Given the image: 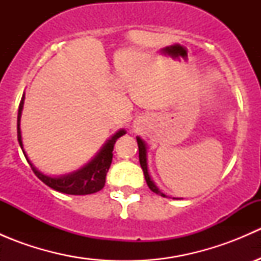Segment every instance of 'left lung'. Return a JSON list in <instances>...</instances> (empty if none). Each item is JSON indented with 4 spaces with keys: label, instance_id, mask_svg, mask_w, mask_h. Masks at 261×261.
I'll list each match as a JSON object with an SVG mask.
<instances>
[{
    "label": "left lung",
    "instance_id": "left-lung-1",
    "mask_svg": "<svg viewBox=\"0 0 261 261\" xmlns=\"http://www.w3.org/2000/svg\"><path fill=\"white\" fill-rule=\"evenodd\" d=\"M136 140H138V146H139V160H140V165H141V168H143L144 175H145V180L147 183V187H149V188L151 189L154 193L160 194L162 197H167L164 193H163V192L159 191V188L155 186V183L151 180V178H150L149 170H147V158H146V144H145V141H144L141 138H139V136L136 138Z\"/></svg>",
    "mask_w": 261,
    "mask_h": 261
}]
</instances>
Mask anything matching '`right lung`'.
<instances>
[{
    "label": "right lung",
    "mask_w": 261,
    "mask_h": 261,
    "mask_svg": "<svg viewBox=\"0 0 261 261\" xmlns=\"http://www.w3.org/2000/svg\"><path fill=\"white\" fill-rule=\"evenodd\" d=\"M23 101H25V93L22 94L21 98L20 106H18V114H17V140L20 144L21 149H22L23 155H25L26 160L30 164L31 169L35 173L36 177L41 181L50 187V188L55 189L58 192H62L65 194H75V196H84V194H92L96 192L101 191L106 183V174L110 169V165L112 163V151H114V146L116 140L125 135V130H120L112 136L107 143L105 144L103 147L99 150L98 154L84 167L81 169L75 170V172L69 173V174L60 175V177H49V175L43 174L39 172L33 163L29 160L28 155H26L25 150H23L22 145V138H21V128H20V121H21V114H22V107Z\"/></svg>",
    "instance_id": "right-lung-1"
}]
</instances>
